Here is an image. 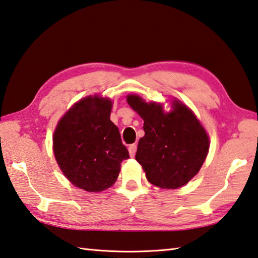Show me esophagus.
<instances>
[{
    "label": "esophagus",
    "mask_w": 258,
    "mask_h": 258,
    "mask_svg": "<svg viewBox=\"0 0 258 258\" xmlns=\"http://www.w3.org/2000/svg\"><path fill=\"white\" fill-rule=\"evenodd\" d=\"M136 149H138V145H136L135 143H134V144H131V145L128 146V152H130V155H131V156H134V155H135Z\"/></svg>",
    "instance_id": "1"
}]
</instances>
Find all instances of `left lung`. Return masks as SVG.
<instances>
[{
  "label": "left lung",
  "instance_id": "left-lung-1",
  "mask_svg": "<svg viewBox=\"0 0 258 258\" xmlns=\"http://www.w3.org/2000/svg\"><path fill=\"white\" fill-rule=\"evenodd\" d=\"M131 107L144 120L135 160L146 179L164 189H176L198 173L208 154L209 139L195 114L180 102L164 113L162 106L145 103L136 95L127 96Z\"/></svg>",
  "mask_w": 258,
  "mask_h": 258
}]
</instances>
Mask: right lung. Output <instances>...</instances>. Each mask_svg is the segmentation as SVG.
<instances>
[{
    "label": "right lung",
    "instance_id": "right-lung-1",
    "mask_svg": "<svg viewBox=\"0 0 258 258\" xmlns=\"http://www.w3.org/2000/svg\"><path fill=\"white\" fill-rule=\"evenodd\" d=\"M112 102L86 97L60 119L53 134V153L74 185L100 192L117 179L120 163L130 158L119 131L109 119Z\"/></svg>",
    "mask_w": 258,
    "mask_h": 258
}]
</instances>
